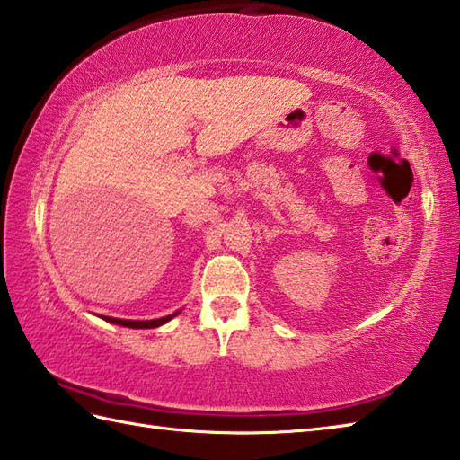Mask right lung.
Wrapping results in <instances>:
<instances>
[{
    "instance_id": "obj_1",
    "label": "right lung",
    "mask_w": 460,
    "mask_h": 460,
    "mask_svg": "<svg viewBox=\"0 0 460 460\" xmlns=\"http://www.w3.org/2000/svg\"><path fill=\"white\" fill-rule=\"evenodd\" d=\"M175 314L172 316H164V318H158V320H120V318H109L104 316L106 322H112V324H120V326H126V328H158L162 324H165V322L172 320Z\"/></svg>"
}]
</instances>
